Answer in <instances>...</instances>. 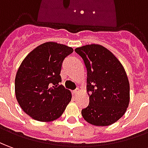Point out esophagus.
Listing matches in <instances>:
<instances>
[{"mask_svg": "<svg viewBox=\"0 0 148 148\" xmlns=\"http://www.w3.org/2000/svg\"><path fill=\"white\" fill-rule=\"evenodd\" d=\"M79 92H80V90H79L78 88H77V89H76V90H74V91L72 92V93H73L74 95H76V94H78Z\"/></svg>", "mask_w": 148, "mask_h": 148, "instance_id": "obj_1", "label": "esophagus"}]
</instances>
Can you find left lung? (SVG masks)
Wrapping results in <instances>:
<instances>
[{"instance_id": "left-lung-1", "label": "left lung", "mask_w": 148, "mask_h": 148, "mask_svg": "<svg viewBox=\"0 0 148 148\" xmlns=\"http://www.w3.org/2000/svg\"><path fill=\"white\" fill-rule=\"evenodd\" d=\"M87 68L89 104L81 110L94 126L112 125L125 114L130 102V84L126 71L113 53L99 44L77 47Z\"/></svg>"}]
</instances>
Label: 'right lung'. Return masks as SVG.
<instances>
[{
    "instance_id": "obj_1",
    "label": "right lung",
    "mask_w": 148,
    "mask_h": 148,
    "mask_svg": "<svg viewBox=\"0 0 148 148\" xmlns=\"http://www.w3.org/2000/svg\"><path fill=\"white\" fill-rule=\"evenodd\" d=\"M72 52L70 47L47 42L21 62L15 77V95L22 110L34 120L59 119L72 100L71 92L60 83L63 61Z\"/></svg>"
}]
</instances>
